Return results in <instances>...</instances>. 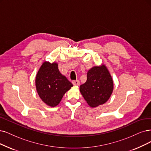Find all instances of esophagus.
Returning a JSON list of instances; mask_svg holds the SVG:
<instances>
[{
	"instance_id": "1",
	"label": "esophagus",
	"mask_w": 151,
	"mask_h": 151,
	"mask_svg": "<svg viewBox=\"0 0 151 151\" xmlns=\"http://www.w3.org/2000/svg\"><path fill=\"white\" fill-rule=\"evenodd\" d=\"M72 83L74 86H79V84H80L79 81H73L72 82Z\"/></svg>"
}]
</instances>
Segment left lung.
<instances>
[{
	"mask_svg": "<svg viewBox=\"0 0 151 151\" xmlns=\"http://www.w3.org/2000/svg\"><path fill=\"white\" fill-rule=\"evenodd\" d=\"M87 81L80 86V92L92 108L103 105L111 96L114 88L112 77L106 66L101 64L90 68Z\"/></svg>",
	"mask_w": 151,
	"mask_h": 151,
	"instance_id": "8db88e82",
	"label": "left lung"
}]
</instances>
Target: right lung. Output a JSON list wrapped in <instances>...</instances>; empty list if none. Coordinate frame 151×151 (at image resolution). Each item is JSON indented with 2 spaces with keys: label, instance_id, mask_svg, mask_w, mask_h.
<instances>
[{
  "label": "right lung",
  "instance_id": "right-lung-1",
  "mask_svg": "<svg viewBox=\"0 0 151 151\" xmlns=\"http://www.w3.org/2000/svg\"><path fill=\"white\" fill-rule=\"evenodd\" d=\"M35 86L40 98L51 107L59 105L64 95L73 86L59 72L58 63L47 61L40 66L35 77Z\"/></svg>",
  "mask_w": 151,
  "mask_h": 151
}]
</instances>
